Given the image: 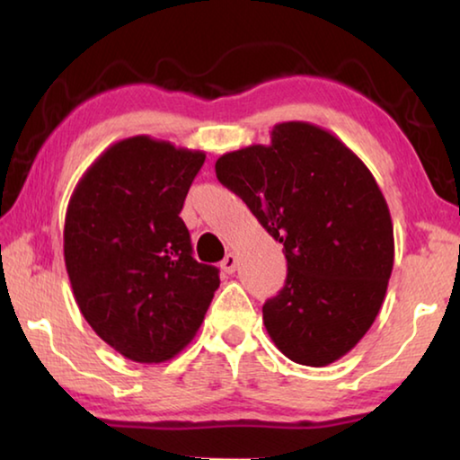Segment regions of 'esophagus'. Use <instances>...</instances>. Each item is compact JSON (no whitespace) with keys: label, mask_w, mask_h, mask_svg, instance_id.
Instances as JSON below:
<instances>
[{"label":"esophagus","mask_w":460,"mask_h":460,"mask_svg":"<svg viewBox=\"0 0 460 460\" xmlns=\"http://www.w3.org/2000/svg\"><path fill=\"white\" fill-rule=\"evenodd\" d=\"M221 270L225 271V274H233V271L237 270V255L235 253L225 255V260L221 261Z\"/></svg>","instance_id":"34e87169"}]
</instances>
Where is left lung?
Instances as JSON below:
<instances>
[{"label": "left lung", "instance_id": "8db88e82", "mask_svg": "<svg viewBox=\"0 0 460 460\" xmlns=\"http://www.w3.org/2000/svg\"><path fill=\"white\" fill-rule=\"evenodd\" d=\"M219 182L284 245L286 284L263 324L288 359L324 367L363 339L394 268V225L376 178L331 131L284 121L271 144L223 154Z\"/></svg>", "mask_w": 460, "mask_h": 460}]
</instances>
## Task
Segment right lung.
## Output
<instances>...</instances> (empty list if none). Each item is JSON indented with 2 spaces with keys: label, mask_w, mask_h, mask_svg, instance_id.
Returning <instances> with one entry per match:
<instances>
[{
  "label": "right lung",
  "mask_w": 460,
  "mask_h": 460,
  "mask_svg": "<svg viewBox=\"0 0 460 460\" xmlns=\"http://www.w3.org/2000/svg\"><path fill=\"white\" fill-rule=\"evenodd\" d=\"M205 152L134 136L109 146L68 200L65 263L84 321L137 363L172 359L200 329L219 270L181 219Z\"/></svg>",
  "instance_id": "add662e5"
}]
</instances>
